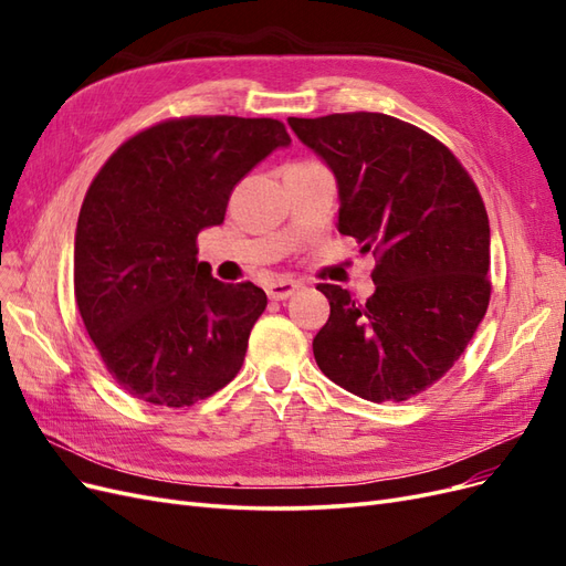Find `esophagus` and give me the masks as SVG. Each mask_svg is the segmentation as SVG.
Here are the masks:
<instances>
[{
	"label": "esophagus",
	"instance_id": "esophagus-1",
	"mask_svg": "<svg viewBox=\"0 0 566 566\" xmlns=\"http://www.w3.org/2000/svg\"><path fill=\"white\" fill-rule=\"evenodd\" d=\"M297 290H300V283H295V281H273L266 285V295L271 300H287V297H293Z\"/></svg>",
	"mask_w": 566,
	"mask_h": 566
}]
</instances>
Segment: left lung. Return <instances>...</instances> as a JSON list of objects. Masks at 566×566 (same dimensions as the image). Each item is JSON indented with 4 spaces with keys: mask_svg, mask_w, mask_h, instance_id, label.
Listing matches in <instances>:
<instances>
[{
    "mask_svg": "<svg viewBox=\"0 0 566 566\" xmlns=\"http://www.w3.org/2000/svg\"><path fill=\"white\" fill-rule=\"evenodd\" d=\"M331 167L339 233L373 250L375 293L321 283L331 318L314 337L325 378L366 401H406L458 361L482 323L491 283L484 200L453 153L382 113L287 117Z\"/></svg>",
    "mask_w": 566,
    "mask_h": 566,
    "instance_id": "obj_1",
    "label": "left lung"
}]
</instances>
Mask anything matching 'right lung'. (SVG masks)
Instances as JSON below:
<instances>
[{
    "label": "right lung",
    "instance_id": "add662e5",
    "mask_svg": "<svg viewBox=\"0 0 566 566\" xmlns=\"http://www.w3.org/2000/svg\"><path fill=\"white\" fill-rule=\"evenodd\" d=\"M287 144L271 117H179L132 136L98 169L75 231V302L134 399L193 406L241 370L266 293L212 279L196 238L224 221L235 184Z\"/></svg>",
    "mask_w": 566,
    "mask_h": 566
}]
</instances>
